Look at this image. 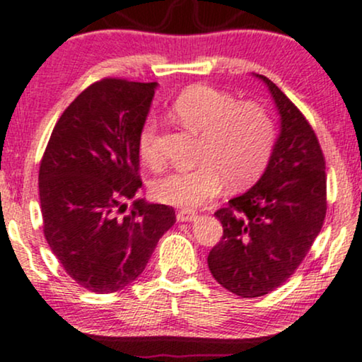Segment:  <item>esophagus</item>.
I'll return each instance as SVG.
<instances>
[{
  "label": "esophagus",
  "instance_id": "1",
  "mask_svg": "<svg viewBox=\"0 0 362 362\" xmlns=\"http://www.w3.org/2000/svg\"><path fill=\"white\" fill-rule=\"evenodd\" d=\"M196 216H198V215H196L194 211H191V209H181V211H177V215H176L177 221H182V223L194 221Z\"/></svg>",
  "mask_w": 362,
  "mask_h": 362
}]
</instances>
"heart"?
I'll return each instance as SVG.
<instances>
[{
	"mask_svg": "<svg viewBox=\"0 0 362 362\" xmlns=\"http://www.w3.org/2000/svg\"><path fill=\"white\" fill-rule=\"evenodd\" d=\"M171 112L186 129L203 137L202 166L171 171L153 181L154 199L176 208H198L220 193L223 185L242 189L260 176L275 144V124L262 105L240 102L206 86L186 88ZM158 119L147 115L139 129V156L149 166L159 163Z\"/></svg>",
	"mask_w": 362,
	"mask_h": 362,
	"instance_id": "heart-1",
	"label": "heart"
}]
</instances>
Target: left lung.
I'll list each match as a JSON object with an SVG mask.
<instances>
[{"mask_svg": "<svg viewBox=\"0 0 362 362\" xmlns=\"http://www.w3.org/2000/svg\"><path fill=\"white\" fill-rule=\"evenodd\" d=\"M280 115L269 164L247 193L215 216L223 236L208 255L211 275L235 296L280 287L304 260L325 218V160L317 137L288 97L263 75Z\"/></svg>", "mask_w": 362, "mask_h": 362, "instance_id": "obj_1", "label": "left lung"}]
</instances>
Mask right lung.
I'll use <instances>...</instances> for the list:
<instances>
[{
	"mask_svg": "<svg viewBox=\"0 0 362 362\" xmlns=\"http://www.w3.org/2000/svg\"><path fill=\"white\" fill-rule=\"evenodd\" d=\"M156 87L92 83L58 119L40 164L45 238L66 274L95 293L131 285L176 221L173 208L144 199L115 215L142 186L137 136Z\"/></svg>",
	"mask_w": 362,
	"mask_h": 362,
	"instance_id": "1",
	"label": "right lung"
}]
</instances>
